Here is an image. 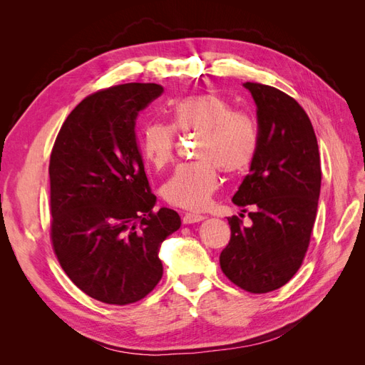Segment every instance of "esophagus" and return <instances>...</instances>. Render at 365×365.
<instances>
[{
  "mask_svg": "<svg viewBox=\"0 0 365 365\" xmlns=\"http://www.w3.org/2000/svg\"><path fill=\"white\" fill-rule=\"evenodd\" d=\"M204 219L202 215H195V213H185L182 216V222L184 224H195V222H201Z\"/></svg>",
  "mask_w": 365,
  "mask_h": 365,
  "instance_id": "obj_1",
  "label": "esophagus"
}]
</instances>
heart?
<instances>
[{
    "mask_svg": "<svg viewBox=\"0 0 365 365\" xmlns=\"http://www.w3.org/2000/svg\"><path fill=\"white\" fill-rule=\"evenodd\" d=\"M176 132L197 134L196 161L181 164L163 185L164 200L185 210H202L219 185V172L235 176L256 157L259 129L254 117L235 111L227 98L215 93L184 97L172 108V123H148L140 132V150L153 168L172 163Z\"/></svg>",
    "mask_w": 365,
    "mask_h": 365,
    "instance_id": "obj_1",
    "label": "heart"
}]
</instances>
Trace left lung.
Instances as JSON below:
<instances>
[{"label": "left lung", "mask_w": 365, "mask_h": 365, "mask_svg": "<svg viewBox=\"0 0 365 365\" xmlns=\"http://www.w3.org/2000/svg\"><path fill=\"white\" fill-rule=\"evenodd\" d=\"M257 106L259 146L233 202L251 225L228 217L231 237L220 268L240 289L267 294L300 269L317 217L322 165L311 120L295 98L274 86L247 82Z\"/></svg>", "instance_id": "8db88e82"}]
</instances>
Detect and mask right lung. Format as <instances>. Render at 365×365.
<instances>
[{
  "instance_id": "add662e5",
  "label": "right lung",
  "mask_w": 365,
  "mask_h": 365,
  "mask_svg": "<svg viewBox=\"0 0 365 365\" xmlns=\"http://www.w3.org/2000/svg\"><path fill=\"white\" fill-rule=\"evenodd\" d=\"M163 93L123 83L85 97L63 121L50 155V237L70 280L96 300L125 306L163 277L161 242L181 225L153 210L135 121Z\"/></svg>"
}]
</instances>
